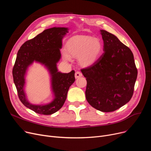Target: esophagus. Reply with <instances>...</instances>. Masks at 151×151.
Listing matches in <instances>:
<instances>
[{
	"mask_svg": "<svg viewBox=\"0 0 151 151\" xmlns=\"http://www.w3.org/2000/svg\"><path fill=\"white\" fill-rule=\"evenodd\" d=\"M82 75H83V74L81 73V72H80V71H77L75 73V78H80V77L82 76Z\"/></svg>",
	"mask_w": 151,
	"mask_h": 151,
	"instance_id": "obj_1",
	"label": "esophagus"
}]
</instances>
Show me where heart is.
I'll return each mask as SVG.
<instances>
[{
	"label": "heart",
	"instance_id": "1",
	"mask_svg": "<svg viewBox=\"0 0 151 151\" xmlns=\"http://www.w3.org/2000/svg\"><path fill=\"white\" fill-rule=\"evenodd\" d=\"M63 58L70 60L69 55L78 57L79 61L83 65H89L94 63L100 57L103 51V44L100 40L89 35H78L70 38L66 45Z\"/></svg>",
	"mask_w": 151,
	"mask_h": 151
}]
</instances>
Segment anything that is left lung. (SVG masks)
Returning <instances> with one entry per match:
<instances>
[{
    "mask_svg": "<svg viewBox=\"0 0 151 151\" xmlns=\"http://www.w3.org/2000/svg\"><path fill=\"white\" fill-rule=\"evenodd\" d=\"M100 32L104 52L81 71L86 78L87 101L100 111L112 112L130 100L138 71L129 47L114 35L105 30Z\"/></svg>",
    "mask_w": 151,
    "mask_h": 151,
    "instance_id": "obj_1",
    "label": "left lung"
}]
</instances>
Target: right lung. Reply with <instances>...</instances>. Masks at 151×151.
Returning a JSON list of instances; mask_svg holds the SVG:
<instances>
[{
    "label": "right lung",
    "instance_id": "1",
    "mask_svg": "<svg viewBox=\"0 0 151 151\" xmlns=\"http://www.w3.org/2000/svg\"><path fill=\"white\" fill-rule=\"evenodd\" d=\"M67 33L68 29L65 27L46 29L26 41L17 53L12 73L18 97L24 105L38 114L50 115L59 110L65 101L69 88L75 81L74 70L62 73L57 68L56 64L61 57L62 40ZM34 61L44 65L50 71L55 99L48 104L35 106L30 104L23 91L26 71Z\"/></svg>",
    "mask_w": 151,
    "mask_h": 151
}]
</instances>
